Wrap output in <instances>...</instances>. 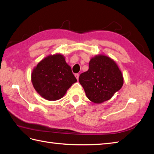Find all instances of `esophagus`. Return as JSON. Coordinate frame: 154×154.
Segmentation results:
<instances>
[{
	"label": "esophagus",
	"instance_id": "esophagus-1",
	"mask_svg": "<svg viewBox=\"0 0 154 154\" xmlns=\"http://www.w3.org/2000/svg\"><path fill=\"white\" fill-rule=\"evenodd\" d=\"M75 76H76V79L78 80V78H79V74H75Z\"/></svg>",
	"mask_w": 154,
	"mask_h": 154
}]
</instances>
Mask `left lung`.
<instances>
[{
  "label": "left lung",
  "mask_w": 154,
  "mask_h": 154,
  "mask_svg": "<svg viewBox=\"0 0 154 154\" xmlns=\"http://www.w3.org/2000/svg\"><path fill=\"white\" fill-rule=\"evenodd\" d=\"M79 82L90 101L100 103L110 99L123 86L124 79L116 62L98 55L89 62V69L82 73Z\"/></svg>",
  "instance_id": "1"
}]
</instances>
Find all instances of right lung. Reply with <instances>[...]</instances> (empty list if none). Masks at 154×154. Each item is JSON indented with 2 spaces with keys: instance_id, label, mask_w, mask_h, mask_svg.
<instances>
[{
  "instance_id": "obj_1",
  "label": "right lung",
  "mask_w": 154,
  "mask_h": 154,
  "mask_svg": "<svg viewBox=\"0 0 154 154\" xmlns=\"http://www.w3.org/2000/svg\"><path fill=\"white\" fill-rule=\"evenodd\" d=\"M31 78L36 92L44 98L52 101L62 98L77 81L61 54L51 55L43 59L34 68Z\"/></svg>"
}]
</instances>
